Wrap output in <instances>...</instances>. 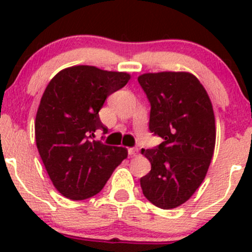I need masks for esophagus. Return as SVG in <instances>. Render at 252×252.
I'll use <instances>...</instances> for the list:
<instances>
[{
	"mask_svg": "<svg viewBox=\"0 0 252 252\" xmlns=\"http://www.w3.org/2000/svg\"><path fill=\"white\" fill-rule=\"evenodd\" d=\"M128 154L129 156H138L139 150L136 147H130V149H128Z\"/></svg>",
	"mask_w": 252,
	"mask_h": 252,
	"instance_id": "obj_1",
	"label": "esophagus"
}]
</instances>
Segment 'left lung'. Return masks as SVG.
<instances>
[{
	"label": "left lung",
	"mask_w": 252,
	"mask_h": 252,
	"mask_svg": "<svg viewBox=\"0 0 252 252\" xmlns=\"http://www.w3.org/2000/svg\"><path fill=\"white\" fill-rule=\"evenodd\" d=\"M138 81L151 105L150 131L163 139L141 150L151 163L141 189L151 204L171 210L192 196L208 171L216 144L212 103L191 73H145Z\"/></svg>",
	"instance_id": "8db88e82"
}]
</instances>
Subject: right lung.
I'll return each instance as SVG.
<instances>
[{
    "label": "right lung",
    "mask_w": 252,
    "mask_h": 252,
    "mask_svg": "<svg viewBox=\"0 0 252 252\" xmlns=\"http://www.w3.org/2000/svg\"><path fill=\"white\" fill-rule=\"evenodd\" d=\"M129 79L124 72L73 65L57 73L45 89L35 139L48 177L63 196L85 200L98 194L128 156L126 147L93 138L97 129H106L98 116L105 100Z\"/></svg>",
    "instance_id": "add662e5"
}]
</instances>
